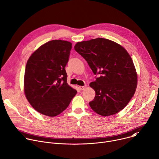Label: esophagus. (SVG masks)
<instances>
[{"instance_id":"esophagus-1","label":"esophagus","mask_w":159,"mask_h":159,"mask_svg":"<svg viewBox=\"0 0 159 159\" xmlns=\"http://www.w3.org/2000/svg\"><path fill=\"white\" fill-rule=\"evenodd\" d=\"M86 88H87V86L86 85H84V86H79V89L80 90V91H83V90H84V89H86Z\"/></svg>"}]
</instances>
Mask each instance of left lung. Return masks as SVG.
Wrapping results in <instances>:
<instances>
[{
  "mask_svg": "<svg viewBox=\"0 0 159 159\" xmlns=\"http://www.w3.org/2000/svg\"><path fill=\"white\" fill-rule=\"evenodd\" d=\"M74 48L93 73L99 75L89 84L96 93L89 102L92 110L107 117L124 109L134 96L138 84L133 61L126 49L103 38L78 42Z\"/></svg>",
  "mask_w": 159,
  "mask_h": 159,
  "instance_id": "left-lung-1",
  "label": "left lung"
}]
</instances>
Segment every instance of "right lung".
<instances>
[{
	"mask_svg": "<svg viewBox=\"0 0 159 159\" xmlns=\"http://www.w3.org/2000/svg\"><path fill=\"white\" fill-rule=\"evenodd\" d=\"M71 48L70 42L52 40L40 46L27 61L25 95L35 110L46 116L60 114L77 94L67 83L65 69Z\"/></svg>",
	"mask_w": 159,
	"mask_h": 159,
	"instance_id": "1",
	"label": "right lung"
}]
</instances>
